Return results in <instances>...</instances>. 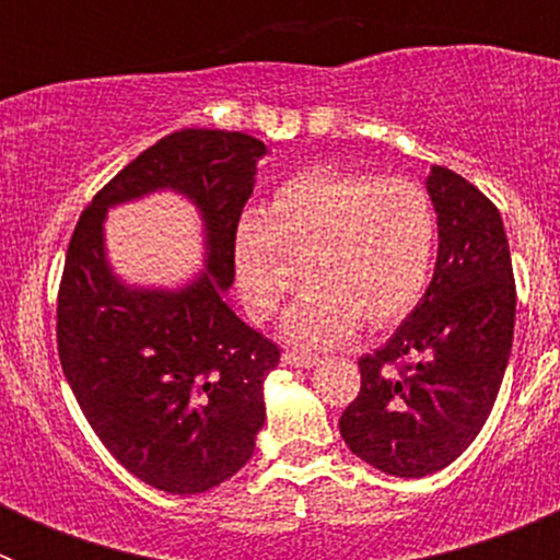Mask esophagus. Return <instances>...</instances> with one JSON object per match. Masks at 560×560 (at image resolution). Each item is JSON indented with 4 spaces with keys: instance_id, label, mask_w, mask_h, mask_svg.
Listing matches in <instances>:
<instances>
[{
    "instance_id": "esophagus-1",
    "label": "esophagus",
    "mask_w": 560,
    "mask_h": 560,
    "mask_svg": "<svg viewBox=\"0 0 560 560\" xmlns=\"http://www.w3.org/2000/svg\"><path fill=\"white\" fill-rule=\"evenodd\" d=\"M283 364H289V368H316V359L314 355H303V353H291V350H285L283 353Z\"/></svg>"
}]
</instances>
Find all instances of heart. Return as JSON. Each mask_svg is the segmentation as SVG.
Returning a JSON list of instances; mask_svg holds the SVG:
<instances>
[{
  "label": "heart",
  "instance_id": "1",
  "mask_svg": "<svg viewBox=\"0 0 560 560\" xmlns=\"http://www.w3.org/2000/svg\"><path fill=\"white\" fill-rule=\"evenodd\" d=\"M438 212L412 179L311 167L277 187L264 215L232 232L237 294L252 319H269L300 283L283 316L296 348H330L359 325L387 328L418 305L432 277Z\"/></svg>",
  "mask_w": 560,
  "mask_h": 560
}]
</instances>
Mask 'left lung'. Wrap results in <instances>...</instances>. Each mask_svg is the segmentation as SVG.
<instances>
[{"mask_svg":"<svg viewBox=\"0 0 560 560\" xmlns=\"http://www.w3.org/2000/svg\"><path fill=\"white\" fill-rule=\"evenodd\" d=\"M432 283L384 348L361 355V389L339 418L350 452L393 477H429L471 446L513 348L516 283L502 215L448 167L432 165Z\"/></svg>","mask_w":560,"mask_h":560,"instance_id":"obj_1","label":"left lung"}]
</instances>
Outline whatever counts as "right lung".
<instances>
[{
  "mask_svg": "<svg viewBox=\"0 0 560 560\" xmlns=\"http://www.w3.org/2000/svg\"><path fill=\"white\" fill-rule=\"evenodd\" d=\"M269 148L241 131L185 128L122 167L83 210L58 294V355L89 427L133 477L205 493L249 463L264 429L275 341L241 323L232 232ZM153 191L197 207L206 269L179 287H137L113 271L108 209Z\"/></svg>",
  "mask_w": 560,
  "mask_h": 560,
  "instance_id": "obj_1",
  "label": "right lung"
}]
</instances>
